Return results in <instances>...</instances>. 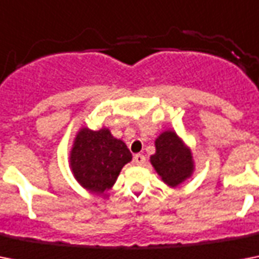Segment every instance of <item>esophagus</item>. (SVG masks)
<instances>
[{"mask_svg": "<svg viewBox=\"0 0 259 259\" xmlns=\"http://www.w3.org/2000/svg\"><path fill=\"white\" fill-rule=\"evenodd\" d=\"M133 160L136 165H144L145 164V156L144 154H136Z\"/></svg>", "mask_w": 259, "mask_h": 259, "instance_id": "esophagus-1", "label": "esophagus"}]
</instances>
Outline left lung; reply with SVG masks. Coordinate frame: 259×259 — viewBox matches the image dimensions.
<instances>
[{"label":"left lung","instance_id":"left-lung-1","mask_svg":"<svg viewBox=\"0 0 259 259\" xmlns=\"http://www.w3.org/2000/svg\"><path fill=\"white\" fill-rule=\"evenodd\" d=\"M156 153L150 156V164L170 188H176L195 172L192 150L173 130H164L154 141Z\"/></svg>","mask_w":259,"mask_h":259}]
</instances>
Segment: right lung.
I'll list each match as a JSON object with an SVG mask.
<instances>
[{
  "instance_id": "add662e5",
  "label": "right lung",
  "mask_w": 259,
  "mask_h": 259,
  "mask_svg": "<svg viewBox=\"0 0 259 259\" xmlns=\"http://www.w3.org/2000/svg\"><path fill=\"white\" fill-rule=\"evenodd\" d=\"M132 153L109 127L91 130L82 126L70 150V168L75 180L89 192L102 195L113 188L119 172L132 161Z\"/></svg>"
}]
</instances>
